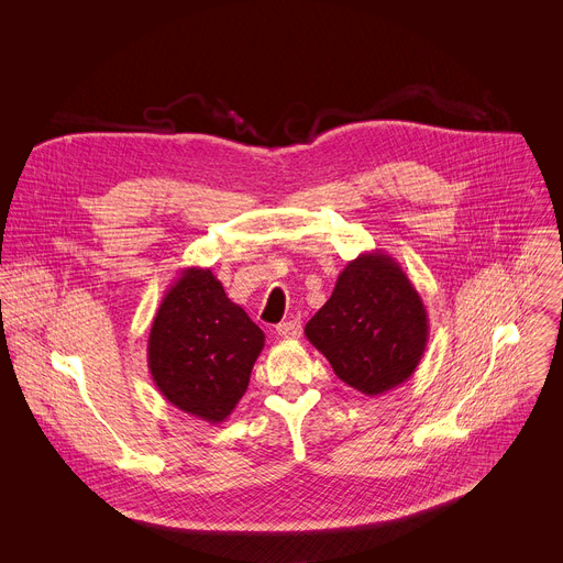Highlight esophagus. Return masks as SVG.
<instances>
[{"label": "esophagus", "instance_id": "esophagus-1", "mask_svg": "<svg viewBox=\"0 0 563 563\" xmlns=\"http://www.w3.org/2000/svg\"><path fill=\"white\" fill-rule=\"evenodd\" d=\"M276 334L285 341H291V339H298L300 336V320H285V323L276 325Z\"/></svg>", "mask_w": 563, "mask_h": 563}]
</instances>
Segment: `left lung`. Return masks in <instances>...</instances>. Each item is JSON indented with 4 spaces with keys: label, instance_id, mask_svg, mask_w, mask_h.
<instances>
[{
    "label": "left lung",
    "instance_id": "left-lung-1",
    "mask_svg": "<svg viewBox=\"0 0 563 563\" xmlns=\"http://www.w3.org/2000/svg\"><path fill=\"white\" fill-rule=\"evenodd\" d=\"M305 336L343 383L378 396L415 374L430 325L408 274L387 254L369 252L339 274L330 300L305 325Z\"/></svg>",
    "mask_w": 563,
    "mask_h": 563
}]
</instances>
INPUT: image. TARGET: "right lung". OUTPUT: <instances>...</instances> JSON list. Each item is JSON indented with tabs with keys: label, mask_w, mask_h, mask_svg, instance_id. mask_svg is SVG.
Masks as SVG:
<instances>
[{
	"label": "right lung",
	"mask_w": 563,
	"mask_h": 563,
	"mask_svg": "<svg viewBox=\"0 0 563 563\" xmlns=\"http://www.w3.org/2000/svg\"><path fill=\"white\" fill-rule=\"evenodd\" d=\"M263 347V330L227 298L211 269L187 267L155 311L146 361L172 406L222 423L247 391Z\"/></svg>",
	"instance_id": "add662e5"
}]
</instances>
